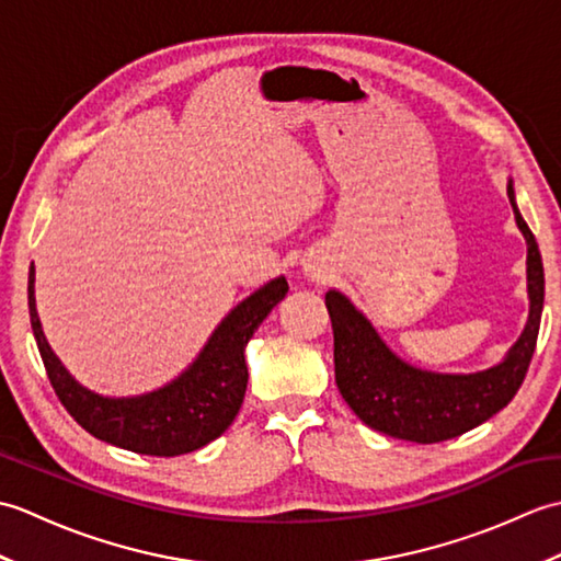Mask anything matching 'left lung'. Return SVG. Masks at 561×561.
I'll use <instances>...</instances> for the list:
<instances>
[{
	"label": "left lung",
	"mask_w": 561,
	"mask_h": 561,
	"mask_svg": "<svg viewBox=\"0 0 561 561\" xmlns=\"http://www.w3.org/2000/svg\"><path fill=\"white\" fill-rule=\"evenodd\" d=\"M508 199L528 241L530 318L504 364L468 376L422 371L398 359L340 291L325 294L335 337V383L366 426L414 444H438L480 426L514 400L538 344L545 272L538 241L520 217L511 183Z\"/></svg>",
	"instance_id": "left-lung-1"
}]
</instances>
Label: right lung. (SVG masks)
Listing matches in <instances>:
<instances>
[{
  "label": "right lung",
  "mask_w": 561,
  "mask_h": 561,
  "mask_svg": "<svg viewBox=\"0 0 561 561\" xmlns=\"http://www.w3.org/2000/svg\"><path fill=\"white\" fill-rule=\"evenodd\" d=\"M35 270L28 274V313L47 378L59 402L75 420L101 440L145 456H183L207 446L236 420L248 386L245 344L267 313L289 291L284 277L272 279L248 296L214 330L199 359L187 371L157 392L141 398L111 400L81 388L59 364L47 344L33 296Z\"/></svg>",
  "instance_id": "1"
}]
</instances>
